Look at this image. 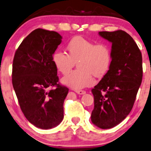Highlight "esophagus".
I'll return each mask as SVG.
<instances>
[{"label": "esophagus", "mask_w": 151, "mask_h": 151, "mask_svg": "<svg viewBox=\"0 0 151 151\" xmlns=\"http://www.w3.org/2000/svg\"><path fill=\"white\" fill-rule=\"evenodd\" d=\"M76 92L78 94H80V95H82V94H86V91H83V90H76Z\"/></svg>", "instance_id": "obj_1"}]
</instances>
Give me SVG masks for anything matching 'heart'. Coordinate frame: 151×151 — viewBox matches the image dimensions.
<instances>
[{
	"label": "heart",
	"mask_w": 151,
	"mask_h": 151,
	"mask_svg": "<svg viewBox=\"0 0 151 151\" xmlns=\"http://www.w3.org/2000/svg\"><path fill=\"white\" fill-rule=\"evenodd\" d=\"M69 54L56 50L52 61L57 70L68 73L76 62L78 69L70 73L62 79L65 86L80 89L94 83L93 75L101 77L108 71L112 59L111 49L105 43L96 44L82 36L73 38L67 45Z\"/></svg>",
	"instance_id": "1"
}]
</instances>
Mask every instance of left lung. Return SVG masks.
I'll list each match as a JSON object with an SVG mask.
<instances>
[{"label":"left lung","instance_id":"1","mask_svg":"<svg viewBox=\"0 0 151 151\" xmlns=\"http://www.w3.org/2000/svg\"><path fill=\"white\" fill-rule=\"evenodd\" d=\"M99 35L112 43V60L107 73L91 90L94 107L91 120L105 129L120 124L132 109L142 83V58L125 31H102Z\"/></svg>","mask_w":151,"mask_h":151}]
</instances>
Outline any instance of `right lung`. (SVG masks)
I'll use <instances>...</instances> for the list:
<instances>
[{
	"label": "right lung",
	"instance_id": "right-lung-1",
	"mask_svg": "<svg viewBox=\"0 0 151 151\" xmlns=\"http://www.w3.org/2000/svg\"><path fill=\"white\" fill-rule=\"evenodd\" d=\"M63 37L55 31L38 28L23 40L12 66V84L22 111L42 129L54 128L64 117L63 103L69 89L61 86L52 54ZM53 86L55 90H49Z\"/></svg>",
	"mask_w": 151,
	"mask_h": 151
}]
</instances>
